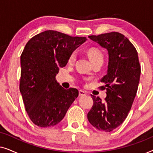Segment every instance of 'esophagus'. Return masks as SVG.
Here are the masks:
<instances>
[{
	"instance_id": "esophagus-1",
	"label": "esophagus",
	"mask_w": 153,
	"mask_h": 153,
	"mask_svg": "<svg viewBox=\"0 0 153 153\" xmlns=\"http://www.w3.org/2000/svg\"><path fill=\"white\" fill-rule=\"evenodd\" d=\"M79 96H84L86 95V92L84 91H82V90H79Z\"/></svg>"
}]
</instances>
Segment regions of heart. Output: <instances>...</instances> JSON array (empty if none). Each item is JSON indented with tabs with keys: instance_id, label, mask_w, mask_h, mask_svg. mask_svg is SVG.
<instances>
[{
	"instance_id": "1",
	"label": "heart",
	"mask_w": 153,
	"mask_h": 153,
	"mask_svg": "<svg viewBox=\"0 0 153 153\" xmlns=\"http://www.w3.org/2000/svg\"><path fill=\"white\" fill-rule=\"evenodd\" d=\"M88 55L90 59L92 62H95V60L102 59L103 60V55H102V52L99 49H95V48H91L88 51ZM76 53L75 51H73L70 54V57H69V62H73L76 59Z\"/></svg>"
}]
</instances>
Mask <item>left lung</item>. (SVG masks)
<instances>
[{"instance_id": "1", "label": "left lung", "mask_w": 153, "mask_h": 153, "mask_svg": "<svg viewBox=\"0 0 153 153\" xmlns=\"http://www.w3.org/2000/svg\"><path fill=\"white\" fill-rule=\"evenodd\" d=\"M108 53L107 74L101 82L106 89L105 102L91 95L93 105L88 120L94 127L109 132L120 126L131 109L139 86L141 66L138 53L131 42L123 34L111 32L88 36Z\"/></svg>"}]
</instances>
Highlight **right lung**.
<instances>
[{
    "instance_id": "add662e5",
    "label": "right lung",
    "mask_w": 153,
    "mask_h": 153,
    "mask_svg": "<svg viewBox=\"0 0 153 153\" xmlns=\"http://www.w3.org/2000/svg\"><path fill=\"white\" fill-rule=\"evenodd\" d=\"M86 41L55 30L35 35L21 55L19 89L26 111L35 125H57L78 97L76 88L65 89L56 82L59 68L68 63L70 54Z\"/></svg>"
}]
</instances>
